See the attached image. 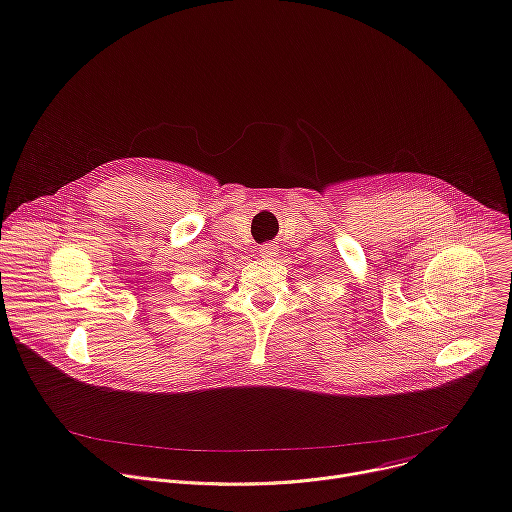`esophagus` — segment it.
<instances>
[{
    "instance_id": "obj_1",
    "label": "esophagus",
    "mask_w": 512,
    "mask_h": 512,
    "mask_svg": "<svg viewBox=\"0 0 512 512\" xmlns=\"http://www.w3.org/2000/svg\"><path fill=\"white\" fill-rule=\"evenodd\" d=\"M276 253H278V249H276L274 243H263V245H259V255H261V257H274Z\"/></svg>"
}]
</instances>
